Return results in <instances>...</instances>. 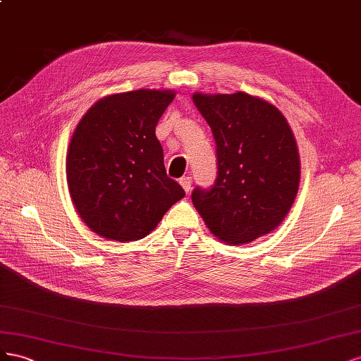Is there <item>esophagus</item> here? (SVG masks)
<instances>
[{
  "instance_id": "34e87169",
  "label": "esophagus",
  "mask_w": 361,
  "mask_h": 361,
  "mask_svg": "<svg viewBox=\"0 0 361 361\" xmlns=\"http://www.w3.org/2000/svg\"><path fill=\"white\" fill-rule=\"evenodd\" d=\"M180 184L183 186V189L186 190V193H189L192 190V177H183V178H180Z\"/></svg>"
}]
</instances>
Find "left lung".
Wrapping results in <instances>:
<instances>
[{"instance_id":"8db88e82","label":"left lung","mask_w":361,"mask_h":361,"mask_svg":"<svg viewBox=\"0 0 361 361\" xmlns=\"http://www.w3.org/2000/svg\"><path fill=\"white\" fill-rule=\"evenodd\" d=\"M192 99L212 128L218 156L213 186L192 192L195 209L225 243H250L274 231L292 209L301 175L284 115L245 92H197Z\"/></svg>"}]
</instances>
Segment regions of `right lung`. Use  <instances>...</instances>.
I'll list each match as a JSON object with an SVG mask.
<instances>
[{
	"label": "right lung",
	"instance_id": "right-lung-1",
	"mask_svg": "<svg viewBox=\"0 0 361 361\" xmlns=\"http://www.w3.org/2000/svg\"><path fill=\"white\" fill-rule=\"evenodd\" d=\"M173 90L139 89L101 98L71 137L66 180L80 218L102 238L148 235L184 195L166 175L157 122Z\"/></svg>",
	"mask_w": 361,
	"mask_h": 361
}]
</instances>
